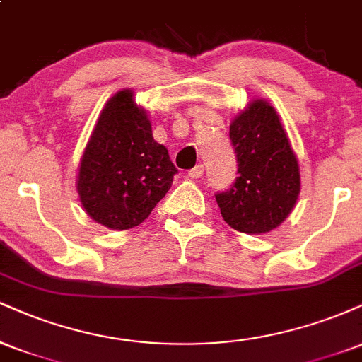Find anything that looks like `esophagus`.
<instances>
[{
    "instance_id": "esophagus-1",
    "label": "esophagus",
    "mask_w": 362,
    "mask_h": 362,
    "mask_svg": "<svg viewBox=\"0 0 362 362\" xmlns=\"http://www.w3.org/2000/svg\"><path fill=\"white\" fill-rule=\"evenodd\" d=\"M202 173H204V167H202V165H195L192 170H189V177L192 178L202 177Z\"/></svg>"
}]
</instances>
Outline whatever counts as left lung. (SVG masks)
Instances as JSON below:
<instances>
[{
	"label": "left lung",
	"mask_w": 362,
	"mask_h": 362,
	"mask_svg": "<svg viewBox=\"0 0 362 362\" xmlns=\"http://www.w3.org/2000/svg\"><path fill=\"white\" fill-rule=\"evenodd\" d=\"M238 177L216 194L223 219L235 230L260 235L288 218L300 194V167L279 115L255 100L230 126Z\"/></svg>",
	"instance_id": "1"
}]
</instances>
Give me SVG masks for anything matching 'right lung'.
<instances>
[{"label":"right lung","instance_id":"1","mask_svg":"<svg viewBox=\"0 0 362 362\" xmlns=\"http://www.w3.org/2000/svg\"><path fill=\"white\" fill-rule=\"evenodd\" d=\"M178 172L153 139L146 112L122 90L110 98L83 153L78 194L86 214L110 230H129L151 214Z\"/></svg>","mask_w":362,"mask_h":362}]
</instances>
